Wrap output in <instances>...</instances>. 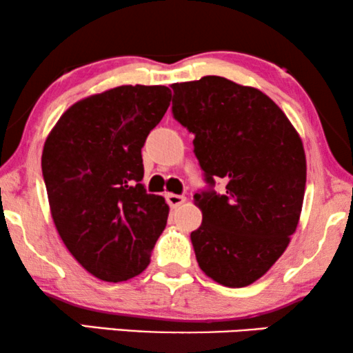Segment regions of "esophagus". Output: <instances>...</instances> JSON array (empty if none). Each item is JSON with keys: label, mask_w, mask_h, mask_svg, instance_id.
<instances>
[{"label": "esophagus", "mask_w": 353, "mask_h": 353, "mask_svg": "<svg viewBox=\"0 0 353 353\" xmlns=\"http://www.w3.org/2000/svg\"><path fill=\"white\" fill-rule=\"evenodd\" d=\"M165 199L172 209H176V207H180L183 202L186 201V197L180 196V194H173V192H168V194H165Z\"/></svg>", "instance_id": "obj_1"}]
</instances>
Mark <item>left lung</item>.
<instances>
[{
    "instance_id": "8db88e82",
    "label": "left lung",
    "mask_w": 353,
    "mask_h": 353,
    "mask_svg": "<svg viewBox=\"0 0 353 353\" xmlns=\"http://www.w3.org/2000/svg\"><path fill=\"white\" fill-rule=\"evenodd\" d=\"M172 112L194 133L209 190L196 192L202 223L191 233L197 263L226 288L262 278L286 250L307 181L302 139L286 114L252 86L216 75L173 83ZM215 179L225 192L213 191Z\"/></svg>"
}]
</instances>
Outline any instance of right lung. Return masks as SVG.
<instances>
[{
	"mask_svg": "<svg viewBox=\"0 0 353 353\" xmlns=\"http://www.w3.org/2000/svg\"><path fill=\"white\" fill-rule=\"evenodd\" d=\"M167 86L123 85L70 105L41 156L56 230L93 276L127 281L146 270L168 205L141 185V148L170 105Z\"/></svg>",
	"mask_w": 353,
	"mask_h": 353,
	"instance_id": "obj_1",
	"label": "right lung"
}]
</instances>
